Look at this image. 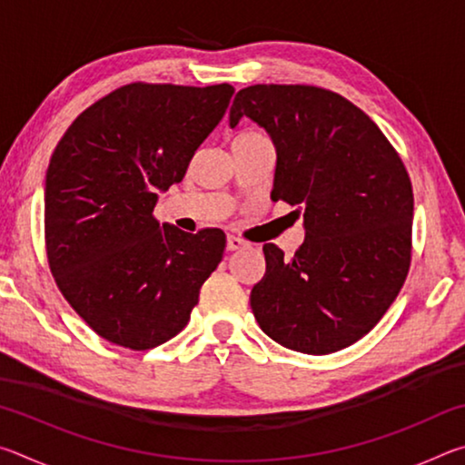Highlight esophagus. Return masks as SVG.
I'll list each match as a JSON object with an SVG mask.
<instances>
[{"mask_svg":"<svg viewBox=\"0 0 465 465\" xmlns=\"http://www.w3.org/2000/svg\"><path fill=\"white\" fill-rule=\"evenodd\" d=\"M243 246H246V242H243L242 238H235V235H230V238H227V250L230 252H235Z\"/></svg>","mask_w":465,"mask_h":465,"instance_id":"34e87169","label":"esophagus"}]
</instances>
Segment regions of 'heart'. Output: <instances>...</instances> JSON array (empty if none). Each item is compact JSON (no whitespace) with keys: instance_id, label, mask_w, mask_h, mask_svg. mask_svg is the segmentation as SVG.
Returning <instances> with one entry per match:
<instances>
[{"instance_id":"obj_1","label":"heart","mask_w":465,"mask_h":465,"mask_svg":"<svg viewBox=\"0 0 465 465\" xmlns=\"http://www.w3.org/2000/svg\"><path fill=\"white\" fill-rule=\"evenodd\" d=\"M261 139H266L264 133H261L258 129H252V127L240 129L233 135V141H261ZM233 141H232V143H233Z\"/></svg>"}]
</instances>
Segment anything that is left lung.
<instances>
[{
  "label": "left lung",
  "instance_id": "left-lung-1",
  "mask_svg": "<svg viewBox=\"0 0 465 465\" xmlns=\"http://www.w3.org/2000/svg\"><path fill=\"white\" fill-rule=\"evenodd\" d=\"M261 124L277 147L272 201L303 215L291 258L264 243L252 313L274 342L305 355L355 344L388 312L412 258L414 194L404 162L363 110L318 85L256 84L230 124Z\"/></svg>",
  "mask_w": 465,
  "mask_h": 465
}]
</instances>
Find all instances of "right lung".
I'll return each mask as SVG.
<instances>
[{"instance_id": "right-lung-1", "label": "right lung", "mask_w": 465, "mask_h": 465, "mask_svg": "<svg viewBox=\"0 0 465 465\" xmlns=\"http://www.w3.org/2000/svg\"><path fill=\"white\" fill-rule=\"evenodd\" d=\"M233 88L133 82L94 102L54 147L45 184L46 261L63 297L104 341L131 351L183 330L225 233L160 223L157 193L188 163Z\"/></svg>"}]
</instances>
